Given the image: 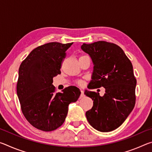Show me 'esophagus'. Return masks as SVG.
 <instances>
[{"label":"esophagus","mask_w":152,"mask_h":152,"mask_svg":"<svg viewBox=\"0 0 152 152\" xmlns=\"http://www.w3.org/2000/svg\"><path fill=\"white\" fill-rule=\"evenodd\" d=\"M80 91H81V94H80V98H82V97H84V91H82V90H80Z\"/></svg>","instance_id":"1"}]
</instances>
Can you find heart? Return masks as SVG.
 <instances>
[{
	"instance_id": "heart-1",
	"label": "heart",
	"mask_w": 152,
	"mask_h": 152,
	"mask_svg": "<svg viewBox=\"0 0 152 152\" xmlns=\"http://www.w3.org/2000/svg\"><path fill=\"white\" fill-rule=\"evenodd\" d=\"M78 84H82V81L80 80V81H78Z\"/></svg>"
}]
</instances>
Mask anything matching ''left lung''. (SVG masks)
Segmentation results:
<instances>
[{"label":"left lung","instance_id":"8db88e82","mask_svg":"<svg viewBox=\"0 0 152 152\" xmlns=\"http://www.w3.org/2000/svg\"><path fill=\"white\" fill-rule=\"evenodd\" d=\"M82 50L89 54L94 64L90 89L104 87L105 93L85 91L93 107L86 113L92 127L101 132L116 129L123 124L135 104L137 80L132 64L119 45L99 41L83 43Z\"/></svg>","mask_w":152,"mask_h":152}]
</instances>
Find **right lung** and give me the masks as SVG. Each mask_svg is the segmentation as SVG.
I'll use <instances>...</instances> for the list:
<instances>
[{
    "label": "right lung",
    "mask_w": 152,
    "mask_h": 152,
    "mask_svg": "<svg viewBox=\"0 0 152 152\" xmlns=\"http://www.w3.org/2000/svg\"><path fill=\"white\" fill-rule=\"evenodd\" d=\"M73 43H48L35 48L19 69L17 92L22 113L31 125L43 132L60 127L66 119L68 105L81 94L70 86L56 92L53 78L61 74L66 51Z\"/></svg>",
    "instance_id": "right-lung-1"
}]
</instances>
